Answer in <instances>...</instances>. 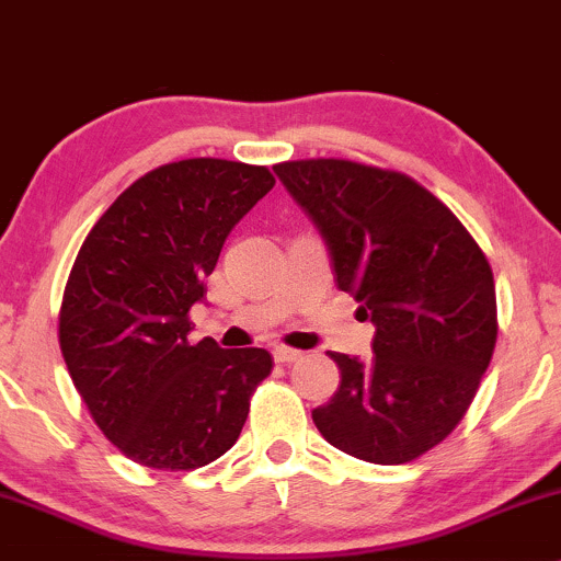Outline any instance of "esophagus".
<instances>
[{
    "mask_svg": "<svg viewBox=\"0 0 561 561\" xmlns=\"http://www.w3.org/2000/svg\"><path fill=\"white\" fill-rule=\"evenodd\" d=\"M272 353H274L276 364H293L300 358V351H295V347H287V345H276Z\"/></svg>",
    "mask_w": 561,
    "mask_h": 561,
    "instance_id": "1",
    "label": "esophagus"
}]
</instances>
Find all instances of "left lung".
I'll return each instance as SVG.
<instances>
[{"label": "left lung", "mask_w": 561, "mask_h": 561, "mask_svg": "<svg viewBox=\"0 0 561 561\" xmlns=\"http://www.w3.org/2000/svg\"><path fill=\"white\" fill-rule=\"evenodd\" d=\"M274 171L327 240L337 287L377 327L371 362L330 353L340 388L313 424L371 465L420 459L465 420L491 364V263L448 205L401 171L343 158Z\"/></svg>", "instance_id": "left-lung-1"}]
</instances>
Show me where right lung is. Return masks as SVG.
Masks as SVG:
<instances>
[{"instance_id": "add662e5", "label": "right lung", "mask_w": 561, "mask_h": 561, "mask_svg": "<svg viewBox=\"0 0 561 561\" xmlns=\"http://www.w3.org/2000/svg\"><path fill=\"white\" fill-rule=\"evenodd\" d=\"M272 186L266 165L165 163L121 192L76 255L57 327L62 358L102 435L141 467L186 472L227 454L272 375L263 347L190 340L203 279Z\"/></svg>"}]
</instances>
